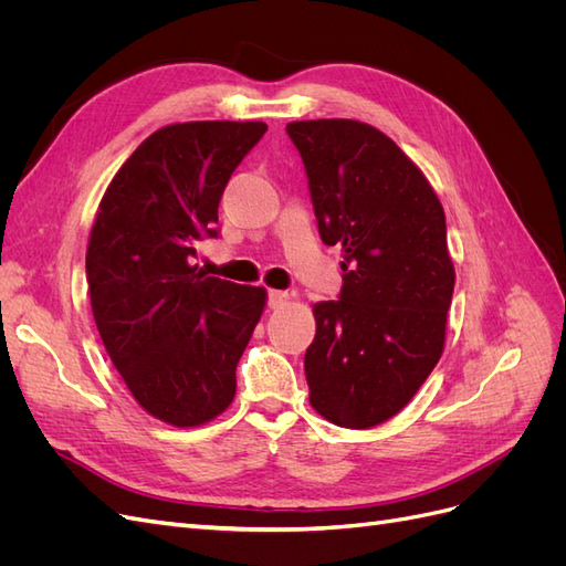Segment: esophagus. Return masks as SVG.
<instances>
[{
  "instance_id": "esophagus-1",
  "label": "esophagus",
  "mask_w": 566,
  "mask_h": 566,
  "mask_svg": "<svg viewBox=\"0 0 566 566\" xmlns=\"http://www.w3.org/2000/svg\"><path fill=\"white\" fill-rule=\"evenodd\" d=\"M287 302H290V293H285V290H269V306H271V310H283Z\"/></svg>"
}]
</instances>
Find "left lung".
I'll return each instance as SVG.
<instances>
[{
  "label": "left lung",
  "mask_w": 566,
  "mask_h": 566,
  "mask_svg": "<svg viewBox=\"0 0 566 566\" xmlns=\"http://www.w3.org/2000/svg\"><path fill=\"white\" fill-rule=\"evenodd\" d=\"M318 233L342 245L339 300L314 304L304 354L310 403L328 422L368 430L416 397L447 342L455 269L447 217L422 169L358 119H297Z\"/></svg>",
  "instance_id": "left-lung-1"
}]
</instances>
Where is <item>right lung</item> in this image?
<instances>
[{
    "label": "right lung",
    "mask_w": 566,
    "mask_h": 566,
    "mask_svg": "<svg viewBox=\"0 0 566 566\" xmlns=\"http://www.w3.org/2000/svg\"><path fill=\"white\" fill-rule=\"evenodd\" d=\"M264 123L200 119L153 132L108 184L90 233L92 312L113 366L148 416L198 427L235 397V366L266 290L191 264L217 235L221 193Z\"/></svg>",
    "instance_id": "right-lung-1"
}]
</instances>
